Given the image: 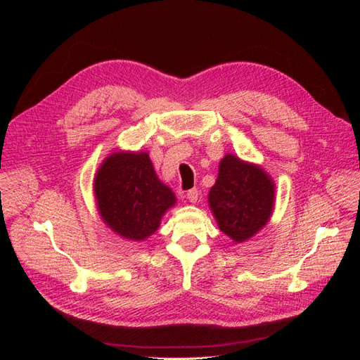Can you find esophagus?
Returning <instances> with one entry per match:
<instances>
[{
    "instance_id": "esophagus-1",
    "label": "esophagus",
    "mask_w": 360,
    "mask_h": 360,
    "mask_svg": "<svg viewBox=\"0 0 360 360\" xmlns=\"http://www.w3.org/2000/svg\"><path fill=\"white\" fill-rule=\"evenodd\" d=\"M198 195H200L198 189H197V188H193V189L188 191V193H186V197H188L189 202H197V201H198Z\"/></svg>"
}]
</instances>
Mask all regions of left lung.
Here are the masks:
<instances>
[{"label":"left lung","instance_id":"8db88e82","mask_svg":"<svg viewBox=\"0 0 360 360\" xmlns=\"http://www.w3.org/2000/svg\"><path fill=\"white\" fill-rule=\"evenodd\" d=\"M274 197V183L263 169L226 155L210 189L209 204L221 231L234 242H243L267 224Z\"/></svg>","mask_w":360,"mask_h":360}]
</instances>
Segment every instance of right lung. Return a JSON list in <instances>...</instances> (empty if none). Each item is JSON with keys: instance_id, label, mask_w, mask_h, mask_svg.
Wrapping results in <instances>:
<instances>
[{"instance_id": "right-lung-1", "label": "right lung", "mask_w": 360, "mask_h": 360, "mask_svg": "<svg viewBox=\"0 0 360 360\" xmlns=\"http://www.w3.org/2000/svg\"><path fill=\"white\" fill-rule=\"evenodd\" d=\"M94 192L105 224L130 240L153 234L163 213L176 202L147 153H115L105 159L94 179Z\"/></svg>"}]
</instances>
